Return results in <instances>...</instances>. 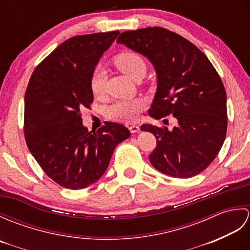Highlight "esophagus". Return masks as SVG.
Returning a JSON list of instances; mask_svg holds the SVG:
<instances>
[{
  "instance_id": "esophagus-1",
  "label": "esophagus",
  "mask_w": 250,
  "mask_h": 250,
  "mask_svg": "<svg viewBox=\"0 0 250 250\" xmlns=\"http://www.w3.org/2000/svg\"><path fill=\"white\" fill-rule=\"evenodd\" d=\"M129 130L131 133H137V132L140 131V126L139 125H131L129 126Z\"/></svg>"
}]
</instances>
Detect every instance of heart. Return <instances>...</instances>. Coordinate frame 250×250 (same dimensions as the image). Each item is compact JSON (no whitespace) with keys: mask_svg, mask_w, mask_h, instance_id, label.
I'll return each instance as SVG.
<instances>
[{"mask_svg":"<svg viewBox=\"0 0 250 250\" xmlns=\"http://www.w3.org/2000/svg\"><path fill=\"white\" fill-rule=\"evenodd\" d=\"M116 67L125 73L133 81L139 77H144L146 73V63L143 58L133 51H125L119 54L114 59ZM106 75L103 68L97 67L90 78V88L94 97H102L105 91ZM146 107L144 99L136 98L131 100L118 101L107 108V115L110 119L120 122H133L139 119L142 110Z\"/></svg>","mask_w":250,"mask_h":250,"instance_id":"b5f03b06","label":"heart"}]
</instances>
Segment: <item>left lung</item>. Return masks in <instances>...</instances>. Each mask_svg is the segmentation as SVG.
Returning a JSON list of instances; mask_svg holds the SVG:
<instances>
[{
	"label": "left lung",
	"instance_id": "obj_1",
	"mask_svg": "<svg viewBox=\"0 0 250 250\" xmlns=\"http://www.w3.org/2000/svg\"><path fill=\"white\" fill-rule=\"evenodd\" d=\"M117 43L145 56L155 67L157 92L149 116L177 119L173 130L149 124L141 126L157 139L149 155L152 167L178 178L200 174L226 139L227 95L218 73L198 47L159 26L124 32Z\"/></svg>",
	"mask_w": 250,
	"mask_h": 250
}]
</instances>
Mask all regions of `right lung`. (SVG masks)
Here are the masks:
<instances>
[{"label":"right lung","instance_id":"add662e5","mask_svg":"<svg viewBox=\"0 0 250 250\" xmlns=\"http://www.w3.org/2000/svg\"><path fill=\"white\" fill-rule=\"evenodd\" d=\"M119 31L78 35L63 42L36 66L24 97V137L32 156L54 182L78 190L107 168L125 125L106 122L97 132L83 125L93 102L90 78Z\"/></svg>","mask_w":250,"mask_h":250}]
</instances>
